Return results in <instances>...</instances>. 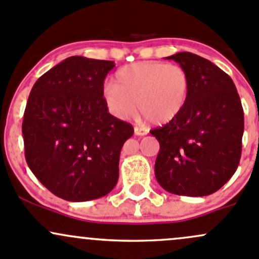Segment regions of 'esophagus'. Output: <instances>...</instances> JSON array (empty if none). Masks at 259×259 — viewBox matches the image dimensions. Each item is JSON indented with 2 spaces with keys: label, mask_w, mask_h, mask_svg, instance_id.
<instances>
[{
  "label": "esophagus",
  "mask_w": 259,
  "mask_h": 259,
  "mask_svg": "<svg viewBox=\"0 0 259 259\" xmlns=\"http://www.w3.org/2000/svg\"><path fill=\"white\" fill-rule=\"evenodd\" d=\"M134 133L135 135H138V137H144V135H146V130L145 129H142L140 126H135L134 127Z\"/></svg>",
  "instance_id": "1"
}]
</instances>
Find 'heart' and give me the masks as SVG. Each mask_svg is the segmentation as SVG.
Returning a JSON list of instances; mask_svg holds the SVG:
<instances>
[{"label": "heart", "instance_id": "b5f03b06", "mask_svg": "<svg viewBox=\"0 0 259 259\" xmlns=\"http://www.w3.org/2000/svg\"><path fill=\"white\" fill-rule=\"evenodd\" d=\"M190 93V77L179 65L139 61L121 67L114 83H106L103 99L109 111L129 120L139 111L153 124H168L178 117Z\"/></svg>", "mask_w": 259, "mask_h": 259}]
</instances>
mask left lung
I'll use <instances>...</instances> for the list:
<instances>
[{
    "mask_svg": "<svg viewBox=\"0 0 259 259\" xmlns=\"http://www.w3.org/2000/svg\"><path fill=\"white\" fill-rule=\"evenodd\" d=\"M165 59L187 70L190 93L178 117L150 132L160 144L155 178L171 194H213L238 168L244 132L241 99L231 76L209 60L192 52Z\"/></svg>",
    "mask_w": 259,
    "mask_h": 259,
    "instance_id": "1",
    "label": "left lung"
}]
</instances>
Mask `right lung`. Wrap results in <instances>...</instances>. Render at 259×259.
<instances>
[{
	"instance_id": "add662e5",
	"label": "right lung",
	"mask_w": 259,
	"mask_h": 259,
	"mask_svg": "<svg viewBox=\"0 0 259 259\" xmlns=\"http://www.w3.org/2000/svg\"><path fill=\"white\" fill-rule=\"evenodd\" d=\"M114 61L71 56L33 85L23 114L25 158L51 193L69 202L109 194L134 129L109 113L104 80Z\"/></svg>"
}]
</instances>
